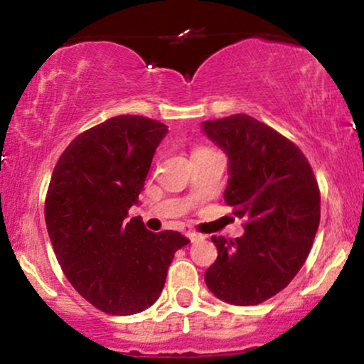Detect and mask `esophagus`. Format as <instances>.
Segmentation results:
<instances>
[{
    "instance_id": "34e87169",
    "label": "esophagus",
    "mask_w": 364,
    "mask_h": 364,
    "mask_svg": "<svg viewBox=\"0 0 364 364\" xmlns=\"http://www.w3.org/2000/svg\"><path fill=\"white\" fill-rule=\"evenodd\" d=\"M186 237L190 241H196L200 237V235H196V232H193V231H186Z\"/></svg>"
}]
</instances>
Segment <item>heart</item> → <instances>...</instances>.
Instances as JSON below:
<instances>
[{
	"label": "heart",
	"instance_id": "heart-1",
	"mask_svg": "<svg viewBox=\"0 0 364 364\" xmlns=\"http://www.w3.org/2000/svg\"><path fill=\"white\" fill-rule=\"evenodd\" d=\"M212 152H215V150H212V149H208V147H196L193 150V159L195 157H200V156H207V154H212Z\"/></svg>",
	"mask_w": 364,
	"mask_h": 364
}]
</instances>
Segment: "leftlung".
<instances>
[{"instance_id": "obj_1", "label": "left lung", "mask_w": 364, "mask_h": 364, "mask_svg": "<svg viewBox=\"0 0 364 364\" xmlns=\"http://www.w3.org/2000/svg\"><path fill=\"white\" fill-rule=\"evenodd\" d=\"M203 132L229 157L224 200L245 220L236 240L212 237L217 260L205 282L236 306L267 301L299 272L320 224V190L304 154L248 114L203 121Z\"/></svg>"}]
</instances>
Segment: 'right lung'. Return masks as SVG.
I'll use <instances>...</instances> for the list:
<instances>
[{
	"label": "right lung",
	"mask_w": 364,
	"mask_h": 364,
	"mask_svg": "<svg viewBox=\"0 0 364 364\" xmlns=\"http://www.w3.org/2000/svg\"><path fill=\"white\" fill-rule=\"evenodd\" d=\"M166 133L161 121L114 116L75 136L49 181L46 225L63 274L109 315L152 306L174 253L190 243L178 231H147L140 217L128 220Z\"/></svg>",
	"instance_id": "obj_1"
}]
</instances>
